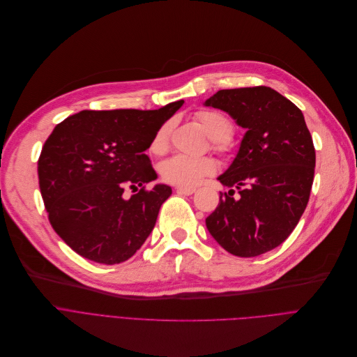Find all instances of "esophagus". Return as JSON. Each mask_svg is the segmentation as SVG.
I'll return each mask as SVG.
<instances>
[{
    "label": "esophagus",
    "mask_w": 357,
    "mask_h": 357,
    "mask_svg": "<svg viewBox=\"0 0 357 357\" xmlns=\"http://www.w3.org/2000/svg\"><path fill=\"white\" fill-rule=\"evenodd\" d=\"M176 190H177V193H180V195H184V196H190V195H193V193L196 192V188H195V187H185V185H178V187H176Z\"/></svg>",
    "instance_id": "esophagus-1"
}]
</instances>
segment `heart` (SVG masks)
<instances>
[{"mask_svg":"<svg viewBox=\"0 0 357 357\" xmlns=\"http://www.w3.org/2000/svg\"><path fill=\"white\" fill-rule=\"evenodd\" d=\"M196 121L204 132L212 138L213 146L219 151L227 149V139L234 135V122L227 115L215 109H203L196 114ZM172 123L165 122L157 130L150 150L154 154H162L169 145ZM161 176L165 181L177 185H196L204 177H211L218 172V162L212 157H190L177 154L162 161L160 167Z\"/></svg>","mask_w":357,"mask_h":357,"instance_id":"heart-1","label":"heart"}]
</instances>
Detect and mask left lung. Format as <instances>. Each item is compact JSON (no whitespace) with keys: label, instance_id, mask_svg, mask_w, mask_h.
<instances>
[{"label":"left lung","instance_id":"left-lung-1","mask_svg":"<svg viewBox=\"0 0 357 357\" xmlns=\"http://www.w3.org/2000/svg\"><path fill=\"white\" fill-rule=\"evenodd\" d=\"M204 105L246 130L235 160L218 177L230 190L220 193L207 230L229 254L262 255L291 235L310 199L316 150L304 115L268 86L223 89Z\"/></svg>","mask_w":357,"mask_h":357}]
</instances>
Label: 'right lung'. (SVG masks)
<instances>
[{"label": "right lung", "instance_id": "add662e5", "mask_svg": "<svg viewBox=\"0 0 357 357\" xmlns=\"http://www.w3.org/2000/svg\"><path fill=\"white\" fill-rule=\"evenodd\" d=\"M184 100L154 111H80L56 125L38 158L50 225L76 254L98 264L130 259L150 236L172 187L157 178L153 137ZM128 186L135 195L123 197Z\"/></svg>", "mask_w": 357, "mask_h": 357}]
</instances>
